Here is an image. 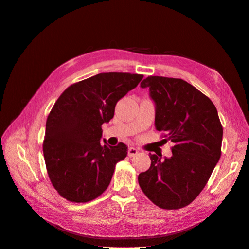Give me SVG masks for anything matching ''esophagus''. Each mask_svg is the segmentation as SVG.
<instances>
[{"instance_id":"obj_1","label":"esophagus","mask_w":249,"mask_h":249,"mask_svg":"<svg viewBox=\"0 0 249 249\" xmlns=\"http://www.w3.org/2000/svg\"><path fill=\"white\" fill-rule=\"evenodd\" d=\"M127 152H128V157L132 158V157H135L138 154V149L135 148V147H129L128 151H127Z\"/></svg>"}]
</instances>
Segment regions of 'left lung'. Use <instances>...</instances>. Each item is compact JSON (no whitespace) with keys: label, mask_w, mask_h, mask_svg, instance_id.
Wrapping results in <instances>:
<instances>
[{"label":"left lung","mask_w":249,"mask_h":249,"mask_svg":"<svg viewBox=\"0 0 249 249\" xmlns=\"http://www.w3.org/2000/svg\"><path fill=\"white\" fill-rule=\"evenodd\" d=\"M156 105L155 125L175 145L164 160L149 155L138 177L145 196L163 209L187 206L200 195L221 157L223 127L213 103L182 79L150 75L141 82Z\"/></svg>","instance_id":"obj_1"}]
</instances>
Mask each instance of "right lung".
I'll return each mask as SVG.
<instances>
[{
	"label": "right lung",
	"instance_id": "right-lung-1",
	"mask_svg": "<svg viewBox=\"0 0 249 249\" xmlns=\"http://www.w3.org/2000/svg\"><path fill=\"white\" fill-rule=\"evenodd\" d=\"M142 79L138 73H99L70 85L56 100L46 121L43 154L49 179L64 199L89 202L109 185L127 146L101 144L102 125Z\"/></svg>",
	"mask_w": 249,
	"mask_h": 249
}]
</instances>
